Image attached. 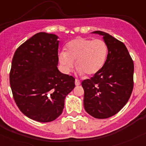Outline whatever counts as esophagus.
<instances>
[{
	"instance_id": "34e87169",
	"label": "esophagus",
	"mask_w": 146,
	"mask_h": 146,
	"mask_svg": "<svg viewBox=\"0 0 146 146\" xmlns=\"http://www.w3.org/2000/svg\"><path fill=\"white\" fill-rule=\"evenodd\" d=\"M80 81L79 80H77L76 79L75 80V85L76 86H80Z\"/></svg>"
}]
</instances>
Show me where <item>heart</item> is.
I'll return each mask as SVG.
<instances>
[{
    "instance_id": "heart-1",
    "label": "heart",
    "mask_w": 146,
    "mask_h": 146,
    "mask_svg": "<svg viewBox=\"0 0 146 146\" xmlns=\"http://www.w3.org/2000/svg\"><path fill=\"white\" fill-rule=\"evenodd\" d=\"M108 45L102 39L77 38L67 44L66 52L59 53L62 69L69 73L74 62L80 75H93L101 70L108 56Z\"/></svg>"
}]
</instances>
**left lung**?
<instances>
[{"mask_svg": "<svg viewBox=\"0 0 146 146\" xmlns=\"http://www.w3.org/2000/svg\"><path fill=\"white\" fill-rule=\"evenodd\" d=\"M92 33L102 36L108 53L101 70L82 82L83 104L89 115L103 119L118 113L129 99L134 85V63L123 42L105 32Z\"/></svg>", "mask_w": 146, "mask_h": 146, "instance_id": "8db88e82", "label": "left lung"}]
</instances>
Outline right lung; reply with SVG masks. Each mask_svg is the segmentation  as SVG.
Instances as JSON below:
<instances>
[{
    "label": "right lung",
    "instance_id": "add662e5",
    "mask_svg": "<svg viewBox=\"0 0 146 146\" xmlns=\"http://www.w3.org/2000/svg\"><path fill=\"white\" fill-rule=\"evenodd\" d=\"M58 36L35 34L15 51L9 74L13 96L20 111L38 122L60 115L66 96L74 89V78L58 69Z\"/></svg>",
    "mask_w": 146,
    "mask_h": 146
}]
</instances>
